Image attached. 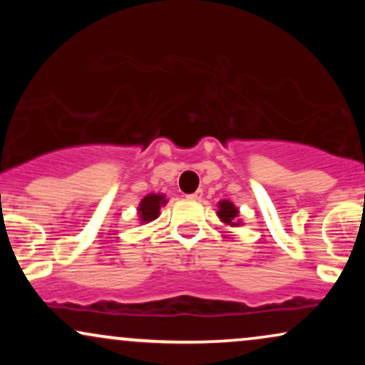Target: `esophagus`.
<instances>
[{"mask_svg": "<svg viewBox=\"0 0 365 365\" xmlns=\"http://www.w3.org/2000/svg\"><path fill=\"white\" fill-rule=\"evenodd\" d=\"M187 197L190 200H200L202 199V190H197V192H194V194H188Z\"/></svg>", "mask_w": 365, "mask_h": 365, "instance_id": "34e87169", "label": "esophagus"}]
</instances>
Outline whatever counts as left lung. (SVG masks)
<instances>
[{
	"instance_id": "left-lung-1",
	"label": "left lung",
	"mask_w": 365,
	"mask_h": 365,
	"mask_svg": "<svg viewBox=\"0 0 365 365\" xmlns=\"http://www.w3.org/2000/svg\"><path fill=\"white\" fill-rule=\"evenodd\" d=\"M217 216L221 217V221L226 225L237 226V216H238V209L233 206L230 200H221L220 202V211H217Z\"/></svg>"
}]
</instances>
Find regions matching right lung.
<instances>
[{
    "label": "right lung",
    "mask_w": 365,
    "mask_h": 365,
    "mask_svg": "<svg viewBox=\"0 0 365 365\" xmlns=\"http://www.w3.org/2000/svg\"><path fill=\"white\" fill-rule=\"evenodd\" d=\"M165 195L159 194H149L142 199L139 206V215L142 221H153L159 216V209H161V204H165Z\"/></svg>",
    "instance_id": "obj_1"
}]
</instances>
